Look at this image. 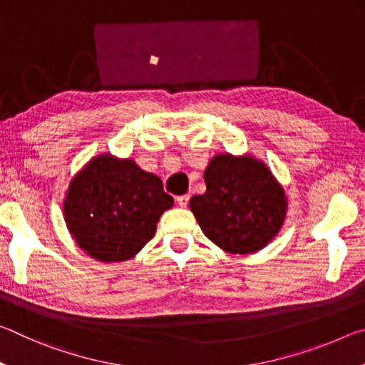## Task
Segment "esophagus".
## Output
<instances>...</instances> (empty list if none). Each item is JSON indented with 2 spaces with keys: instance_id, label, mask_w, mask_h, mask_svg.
<instances>
[{
  "instance_id": "obj_1",
  "label": "esophagus",
  "mask_w": 365,
  "mask_h": 365,
  "mask_svg": "<svg viewBox=\"0 0 365 365\" xmlns=\"http://www.w3.org/2000/svg\"><path fill=\"white\" fill-rule=\"evenodd\" d=\"M177 205L180 207H187L188 206V201H190V195H182V196H177L175 197Z\"/></svg>"
}]
</instances>
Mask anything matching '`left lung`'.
Wrapping results in <instances>:
<instances>
[{"instance_id":"8db88e82","label":"left lung","mask_w":365,"mask_h":365,"mask_svg":"<svg viewBox=\"0 0 365 365\" xmlns=\"http://www.w3.org/2000/svg\"><path fill=\"white\" fill-rule=\"evenodd\" d=\"M207 190L190 209L209 240L233 255L264 248L285 217V193L269 169L251 158L219 154L205 172Z\"/></svg>"}]
</instances>
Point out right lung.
Listing matches in <instances>:
<instances>
[{"label": "right lung", "mask_w": 365, "mask_h": 365, "mask_svg": "<svg viewBox=\"0 0 365 365\" xmlns=\"http://www.w3.org/2000/svg\"><path fill=\"white\" fill-rule=\"evenodd\" d=\"M174 197L160 178L132 159L101 156L73 178L64 200V217L77 245L98 261L133 257L150 242L158 220Z\"/></svg>", "instance_id": "right-lung-1"}]
</instances>
